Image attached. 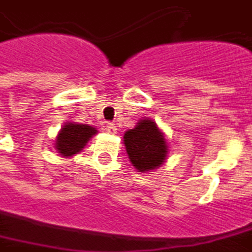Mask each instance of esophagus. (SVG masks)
<instances>
[{"label":"esophagus","mask_w":252,"mask_h":252,"mask_svg":"<svg viewBox=\"0 0 252 252\" xmlns=\"http://www.w3.org/2000/svg\"><path fill=\"white\" fill-rule=\"evenodd\" d=\"M116 126H115L114 123H106L105 126V131L106 133H109V134H116Z\"/></svg>","instance_id":"obj_1"}]
</instances>
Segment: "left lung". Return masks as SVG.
<instances>
[{"instance_id":"left-lung-1","label":"left lung","mask_w":252,"mask_h":252,"mask_svg":"<svg viewBox=\"0 0 252 252\" xmlns=\"http://www.w3.org/2000/svg\"><path fill=\"white\" fill-rule=\"evenodd\" d=\"M123 141L133 166L138 172L158 168L166 158V143L157 125L150 119H143L134 129L125 133Z\"/></svg>"}]
</instances>
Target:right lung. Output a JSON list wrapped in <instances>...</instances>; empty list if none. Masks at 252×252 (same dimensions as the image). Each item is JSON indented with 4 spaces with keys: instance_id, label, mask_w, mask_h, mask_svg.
I'll return each mask as SVG.
<instances>
[{
    "instance_id": "right-lung-1",
    "label": "right lung",
    "mask_w": 252,
    "mask_h": 252,
    "mask_svg": "<svg viewBox=\"0 0 252 252\" xmlns=\"http://www.w3.org/2000/svg\"><path fill=\"white\" fill-rule=\"evenodd\" d=\"M97 130L87 125H77V123H67L59 131L55 148L63 157H72L77 154L86 143L95 134Z\"/></svg>"
}]
</instances>
